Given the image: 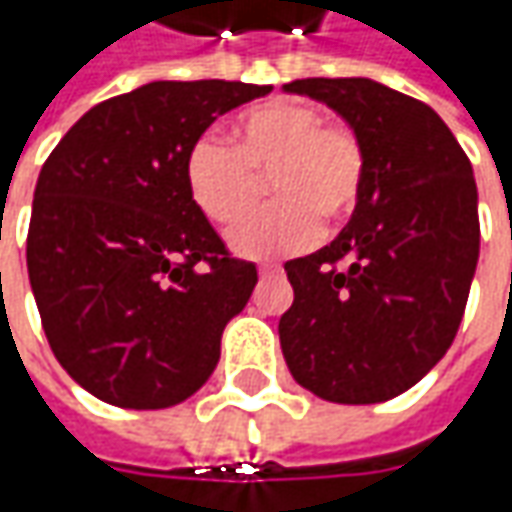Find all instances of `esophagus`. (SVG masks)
I'll use <instances>...</instances> for the list:
<instances>
[{
    "instance_id": "obj_1",
    "label": "esophagus",
    "mask_w": 512,
    "mask_h": 512,
    "mask_svg": "<svg viewBox=\"0 0 512 512\" xmlns=\"http://www.w3.org/2000/svg\"><path fill=\"white\" fill-rule=\"evenodd\" d=\"M279 273H282V267H279V265H262V267H259V276H262V279H267V276H279Z\"/></svg>"
}]
</instances>
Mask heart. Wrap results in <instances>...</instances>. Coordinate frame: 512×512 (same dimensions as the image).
I'll use <instances>...</instances> for the list:
<instances>
[{
  "instance_id": "obj_1",
  "label": "heart",
  "mask_w": 512,
  "mask_h": 512,
  "mask_svg": "<svg viewBox=\"0 0 512 512\" xmlns=\"http://www.w3.org/2000/svg\"><path fill=\"white\" fill-rule=\"evenodd\" d=\"M227 145L202 136L185 153L187 199L213 225H233L259 202V176L279 199L230 230L245 259L307 250L325 225L344 222L362 199L367 150L356 130L325 122L305 99L276 96L242 110Z\"/></svg>"
}]
</instances>
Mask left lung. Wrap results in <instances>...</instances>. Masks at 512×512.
I'll return each instance as SVG.
<instances>
[{"instance_id": "1", "label": "left lung", "mask_w": 512, "mask_h": 512, "mask_svg": "<svg viewBox=\"0 0 512 512\" xmlns=\"http://www.w3.org/2000/svg\"><path fill=\"white\" fill-rule=\"evenodd\" d=\"M285 90L325 102L359 133L367 182L342 233L285 265L282 353L325 402H387L436 367L462 325L479 262L473 168L436 110L373 79Z\"/></svg>"}]
</instances>
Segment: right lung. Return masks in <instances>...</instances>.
<instances>
[{
  "mask_svg": "<svg viewBox=\"0 0 512 512\" xmlns=\"http://www.w3.org/2000/svg\"><path fill=\"white\" fill-rule=\"evenodd\" d=\"M225 79L150 82L90 108L42 165L28 276L50 350L102 402L162 410L219 362L259 282L187 199V148L270 93Z\"/></svg>",
  "mask_w": 512,
  "mask_h": 512,
  "instance_id": "obj_1",
  "label": "right lung"
}]
</instances>
